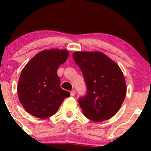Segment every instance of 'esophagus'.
Here are the masks:
<instances>
[{"label":"esophagus","instance_id":"obj_1","mask_svg":"<svg viewBox=\"0 0 151 151\" xmlns=\"http://www.w3.org/2000/svg\"><path fill=\"white\" fill-rule=\"evenodd\" d=\"M70 94H71V96H74V95H75V94H76L75 90H72V91H71Z\"/></svg>","mask_w":151,"mask_h":151}]
</instances>
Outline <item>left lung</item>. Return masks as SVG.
Returning a JSON list of instances; mask_svg holds the SVG:
<instances>
[{"mask_svg": "<svg viewBox=\"0 0 151 151\" xmlns=\"http://www.w3.org/2000/svg\"><path fill=\"white\" fill-rule=\"evenodd\" d=\"M73 57L86 84V95L78 100L83 113L98 122L113 117L127 94L126 82L119 66L102 52L76 51Z\"/></svg>", "mask_w": 151, "mask_h": 151, "instance_id": "8db88e82", "label": "left lung"}]
</instances>
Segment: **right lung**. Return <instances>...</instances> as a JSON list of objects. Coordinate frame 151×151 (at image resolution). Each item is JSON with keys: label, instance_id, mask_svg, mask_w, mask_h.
I'll list each match as a JSON object with an SVG mask.
<instances>
[{"label": "right lung", "instance_id": "add662e5", "mask_svg": "<svg viewBox=\"0 0 151 151\" xmlns=\"http://www.w3.org/2000/svg\"><path fill=\"white\" fill-rule=\"evenodd\" d=\"M66 50L50 49L39 52L21 73L17 86L21 104L30 115L46 118L54 115L70 93L60 87L59 66L67 60Z\"/></svg>", "mask_w": 151, "mask_h": 151}]
</instances>
